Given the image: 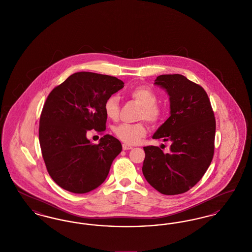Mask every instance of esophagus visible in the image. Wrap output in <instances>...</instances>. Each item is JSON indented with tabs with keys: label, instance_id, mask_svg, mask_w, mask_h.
<instances>
[{
	"label": "esophagus",
	"instance_id": "34e87169",
	"mask_svg": "<svg viewBox=\"0 0 252 252\" xmlns=\"http://www.w3.org/2000/svg\"><path fill=\"white\" fill-rule=\"evenodd\" d=\"M123 149L124 150H130V149H132V146L129 144H123Z\"/></svg>",
	"mask_w": 252,
	"mask_h": 252
}]
</instances>
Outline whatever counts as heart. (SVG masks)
Listing matches in <instances>:
<instances>
[{
  "label": "heart",
  "mask_w": 252,
  "mask_h": 252,
  "mask_svg": "<svg viewBox=\"0 0 252 252\" xmlns=\"http://www.w3.org/2000/svg\"><path fill=\"white\" fill-rule=\"evenodd\" d=\"M129 95L142 108L138 115L139 120L147 121L152 126H158L164 120L165 111L158 106V97L152 90L146 87H137L132 90ZM104 111L109 120H118L120 106L117 96H110L106 100ZM113 133L123 143L136 144L145 136L146 126L144 122L121 124L113 128Z\"/></svg>",
  "instance_id": "b5f03b06"
}]
</instances>
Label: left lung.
<instances>
[{"label":"left lung","mask_w":252,"mask_h":252,"mask_svg":"<svg viewBox=\"0 0 252 252\" xmlns=\"http://www.w3.org/2000/svg\"><path fill=\"white\" fill-rule=\"evenodd\" d=\"M155 84L167 92L171 115L153 135L170 142L164 154L144 146L143 173L157 191L174 195L189 191L202 179L215 153L216 118L207 93L181 74H161Z\"/></svg>","instance_id":"left-lung-1"}]
</instances>
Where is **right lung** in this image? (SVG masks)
Returning a JSON list of instances; mask_svg holds the SVG:
<instances>
[{"mask_svg": "<svg viewBox=\"0 0 252 252\" xmlns=\"http://www.w3.org/2000/svg\"><path fill=\"white\" fill-rule=\"evenodd\" d=\"M123 88L124 82L114 76L79 72L49 94L40 114L38 139L49 175L64 190L91 192L107 179L122 151L120 141L107 134L99 144H91L87 132L104 133L105 102Z\"/></svg>", "mask_w": 252, "mask_h": 252, "instance_id": "obj_1", "label": "right lung"}]
</instances>
